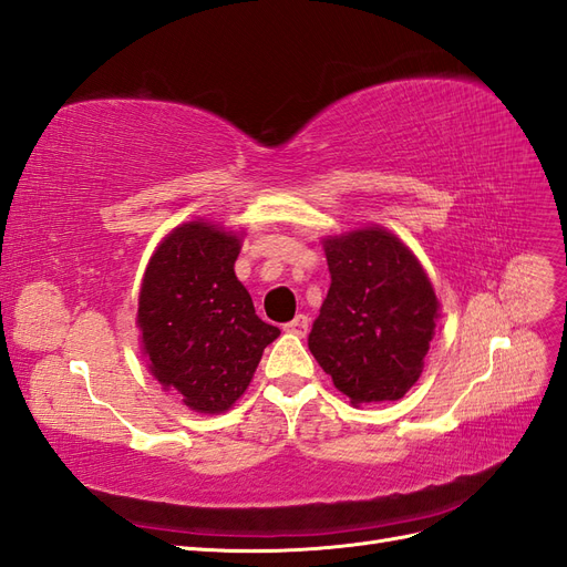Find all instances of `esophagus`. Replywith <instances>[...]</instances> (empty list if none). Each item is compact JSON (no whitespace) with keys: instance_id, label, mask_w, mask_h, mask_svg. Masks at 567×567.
Segmentation results:
<instances>
[{"instance_id":"obj_1","label":"esophagus","mask_w":567,"mask_h":567,"mask_svg":"<svg viewBox=\"0 0 567 567\" xmlns=\"http://www.w3.org/2000/svg\"><path fill=\"white\" fill-rule=\"evenodd\" d=\"M307 326H310V319H307L305 315H296L288 323H284V331L293 333V336H305Z\"/></svg>"}]
</instances>
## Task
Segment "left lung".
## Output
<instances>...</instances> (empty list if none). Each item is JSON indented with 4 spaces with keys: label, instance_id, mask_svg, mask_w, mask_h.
Instances as JSON below:
<instances>
[{
    "label": "left lung",
    "instance_id": "obj_1",
    "mask_svg": "<svg viewBox=\"0 0 567 567\" xmlns=\"http://www.w3.org/2000/svg\"><path fill=\"white\" fill-rule=\"evenodd\" d=\"M331 288L307 338L352 404L394 402L419 381L440 302L416 255L383 227L323 238Z\"/></svg>",
    "mask_w": 567,
    "mask_h": 567
}]
</instances>
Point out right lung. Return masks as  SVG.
<instances>
[{
  "mask_svg": "<svg viewBox=\"0 0 567 567\" xmlns=\"http://www.w3.org/2000/svg\"><path fill=\"white\" fill-rule=\"evenodd\" d=\"M241 238L208 221H186L153 252L136 323L148 369L198 414L227 411L246 392L279 329L255 315L234 262Z\"/></svg>",
  "mask_w": 567,
  "mask_h": 567,
  "instance_id": "right-lung-1",
  "label": "right lung"
}]
</instances>
